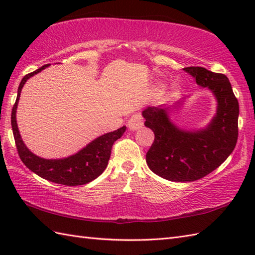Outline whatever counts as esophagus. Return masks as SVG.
Instances as JSON below:
<instances>
[{"instance_id":"esophagus-1","label":"esophagus","mask_w":255,"mask_h":255,"mask_svg":"<svg viewBox=\"0 0 255 255\" xmlns=\"http://www.w3.org/2000/svg\"><path fill=\"white\" fill-rule=\"evenodd\" d=\"M143 126V121H142V116L140 113H136L130 117V119L128 121V127L131 130H138Z\"/></svg>"}]
</instances>
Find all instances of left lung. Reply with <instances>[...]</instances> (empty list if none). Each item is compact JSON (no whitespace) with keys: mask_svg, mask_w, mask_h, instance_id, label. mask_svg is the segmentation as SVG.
<instances>
[{"mask_svg":"<svg viewBox=\"0 0 255 255\" xmlns=\"http://www.w3.org/2000/svg\"><path fill=\"white\" fill-rule=\"evenodd\" d=\"M184 70L213 92L217 113L206 128L188 131L171 122L169 108L152 106L142 112L145 127L154 132L147 164L156 175L173 182H193L209 174L231 154L238 140L239 103L228 78L202 67Z\"/></svg>","mask_w":255,"mask_h":255,"instance_id":"8db88e82","label":"left lung"}]
</instances>
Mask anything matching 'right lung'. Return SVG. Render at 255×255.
Here are the masks:
<instances>
[{"label":"right lung","instance_id":"obj_1","mask_svg":"<svg viewBox=\"0 0 255 255\" xmlns=\"http://www.w3.org/2000/svg\"><path fill=\"white\" fill-rule=\"evenodd\" d=\"M47 67H49V64H45L41 68L37 69L36 71L26 74L20 81L17 97H16V102L12 110V117H10L16 148H17L18 155L23 163L30 171L36 173L38 176L45 178L47 181L67 186L83 185V184L95 180L97 176H100L104 172L108 164V160L111 158L113 144L126 131V126H123L115 131L107 132L103 136H100L82 150H80L78 153L64 159L48 160L39 158V156L30 152L19 134L17 123H16V110H17L21 89H23L26 81Z\"/></svg>","mask_w":255,"mask_h":255}]
</instances>
